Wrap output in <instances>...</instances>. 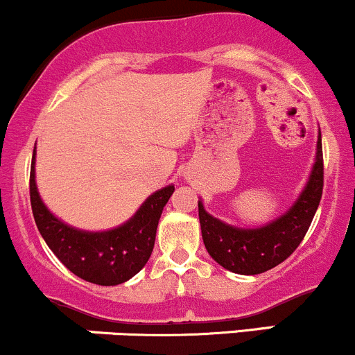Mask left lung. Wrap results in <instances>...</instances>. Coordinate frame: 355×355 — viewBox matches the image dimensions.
I'll use <instances>...</instances> for the list:
<instances>
[{"instance_id":"8db88e82","label":"left lung","mask_w":355,"mask_h":355,"mask_svg":"<svg viewBox=\"0 0 355 355\" xmlns=\"http://www.w3.org/2000/svg\"><path fill=\"white\" fill-rule=\"evenodd\" d=\"M323 193L322 133L316 142V161L306 188L295 205L261 228H235L213 218L198 201L201 235L208 254L225 269L237 274H261L286 261L301 243L313 220Z\"/></svg>"}]
</instances>
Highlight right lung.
Masks as SVG:
<instances>
[{
  "mask_svg": "<svg viewBox=\"0 0 355 355\" xmlns=\"http://www.w3.org/2000/svg\"><path fill=\"white\" fill-rule=\"evenodd\" d=\"M35 154L30 169L33 218L49 249L71 272L87 283L115 286L135 276L150 257L159 218L174 186L155 191L121 227L108 232H83L55 218L42 203L35 184Z\"/></svg>",
  "mask_w": 355,
  "mask_h": 355,
  "instance_id": "1",
  "label": "right lung"
}]
</instances>
